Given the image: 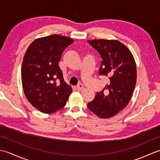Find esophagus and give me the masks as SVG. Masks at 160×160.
Masks as SVG:
<instances>
[{"mask_svg":"<svg viewBox=\"0 0 160 160\" xmlns=\"http://www.w3.org/2000/svg\"><path fill=\"white\" fill-rule=\"evenodd\" d=\"M77 89L78 90H83L84 89V86L82 84H79L77 85Z\"/></svg>","mask_w":160,"mask_h":160,"instance_id":"34e87169","label":"esophagus"}]
</instances>
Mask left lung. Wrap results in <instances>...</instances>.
<instances>
[{
    "instance_id": "8db88e82",
    "label": "left lung",
    "mask_w": 160,
    "mask_h": 160,
    "mask_svg": "<svg viewBox=\"0 0 160 160\" xmlns=\"http://www.w3.org/2000/svg\"><path fill=\"white\" fill-rule=\"evenodd\" d=\"M88 42L100 54L99 74L109 81L87 107L99 118H110L131 100L137 81L136 64L130 50L118 40L96 39Z\"/></svg>"
}]
</instances>
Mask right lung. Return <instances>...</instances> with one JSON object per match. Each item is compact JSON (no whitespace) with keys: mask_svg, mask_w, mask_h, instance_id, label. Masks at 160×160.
Masks as SVG:
<instances>
[{"mask_svg":"<svg viewBox=\"0 0 160 160\" xmlns=\"http://www.w3.org/2000/svg\"><path fill=\"white\" fill-rule=\"evenodd\" d=\"M73 42L69 37L53 34L36 39L26 51L21 68L23 91L32 106L42 113L62 108L72 92L58 62L63 51Z\"/></svg>","mask_w":160,"mask_h":160,"instance_id":"add662e5","label":"right lung"}]
</instances>
